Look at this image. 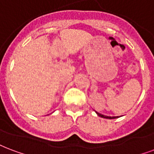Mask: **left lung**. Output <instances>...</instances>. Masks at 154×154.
<instances>
[{
  "instance_id": "left-lung-1",
  "label": "left lung",
  "mask_w": 154,
  "mask_h": 154,
  "mask_svg": "<svg viewBox=\"0 0 154 154\" xmlns=\"http://www.w3.org/2000/svg\"><path fill=\"white\" fill-rule=\"evenodd\" d=\"M96 113L98 114V116H100V117H101V118H108V119H113V118H117V117H109V116H104V115L100 114V113H99V112H96Z\"/></svg>"
}]
</instances>
